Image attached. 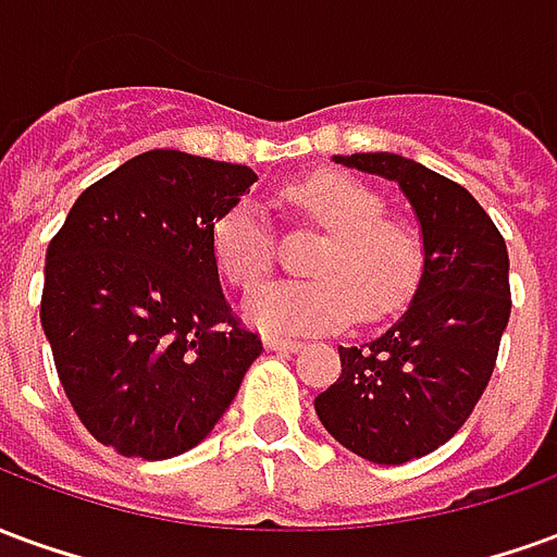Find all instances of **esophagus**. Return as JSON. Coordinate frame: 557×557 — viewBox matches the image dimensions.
Here are the masks:
<instances>
[{"label": "esophagus", "mask_w": 557, "mask_h": 557, "mask_svg": "<svg viewBox=\"0 0 557 557\" xmlns=\"http://www.w3.org/2000/svg\"><path fill=\"white\" fill-rule=\"evenodd\" d=\"M265 349L274 351H298L301 349V339H283V337H268Z\"/></svg>", "instance_id": "34e87169"}]
</instances>
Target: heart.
Returning <instances> with one entry per match:
<instances>
[{"label":"heart","instance_id":"heart-1","mask_svg":"<svg viewBox=\"0 0 557 557\" xmlns=\"http://www.w3.org/2000/svg\"><path fill=\"white\" fill-rule=\"evenodd\" d=\"M283 206L304 230L325 232L310 256L313 280L268 283L244 304V319L274 337L319 334L351 313L375 322L403 310L426 268L423 232L387 214L385 196L355 175L322 170L283 187ZM220 277L253 289L274 268V232L253 199H238L211 223Z\"/></svg>","mask_w":557,"mask_h":557}]
</instances>
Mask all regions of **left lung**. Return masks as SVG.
I'll return each instance as SVG.
<instances>
[{
  "instance_id": "obj_1",
  "label": "left lung",
  "mask_w": 557,
  "mask_h": 557,
  "mask_svg": "<svg viewBox=\"0 0 557 557\" xmlns=\"http://www.w3.org/2000/svg\"><path fill=\"white\" fill-rule=\"evenodd\" d=\"M334 160L403 187L426 268L382 337L339 346L343 373L315 397V414L351 454L403 466L454 438L490 385L510 319L507 244L462 184L414 160L387 151Z\"/></svg>"
}]
</instances>
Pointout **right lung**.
I'll return each mask as SVG.
<instances>
[{"label":"right lung","instance_id":"right-lung-1","mask_svg":"<svg viewBox=\"0 0 557 557\" xmlns=\"http://www.w3.org/2000/svg\"><path fill=\"white\" fill-rule=\"evenodd\" d=\"M242 163L154 148L86 187L47 247L41 325L83 426L170 459L214 430L262 351L232 313L211 223L250 190Z\"/></svg>","mask_w":557,"mask_h":557}]
</instances>
